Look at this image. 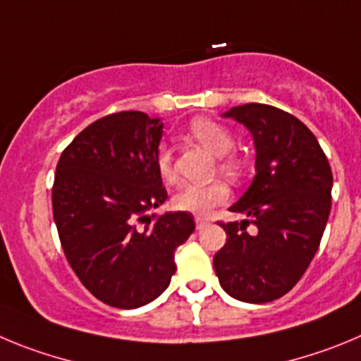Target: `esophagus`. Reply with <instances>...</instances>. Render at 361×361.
Here are the masks:
<instances>
[{"instance_id":"obj_1","label":"esophagus","mask_w":361,"mask_h":361,"mask_svg":"<svg viewBox=\"0 0 361 361\" xmlns=\"http://www.w3.org/2000/svg\"><path fill=\"white\" fill-rule=\"evenodd\" d=\"M209 225V219H204V217H201V216H196V226L197 228H204V226Z\"/></svg>"}]
</instances>
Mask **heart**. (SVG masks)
<instances>
[{
  "label": "heart",
  "instance_id": "1",
  "mask_svg": "<svg viewBox=\"0 0 361 361\" xmlns=\"http://www.w3.org/2000/svg\"><path fill=\"white\" fill-rule=\"evenodd\" d=\"M188 131L194 136L197 144L203 145L207 151L219 158V171L228 174V176H239L243 171V160L235 154H226L233 147V136L223 124L210 118H196L190 122ZM154 164L157 171L165 181L174 180V165H173V151L167 145H160L154 154ZM230 197V190L223 181H212V183H187L178 188L174 194L173 203L178 210L183 212L209 214L216 204L225 203Z\"/></svg>",
  "mask_w": 361,
  "mask_h": 361
}]
</instances>
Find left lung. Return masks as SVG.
Masks as SVG:
<instances>
[{
    "label": "left lung",
    "mask_w": 361,
    "mask_h": 361,
    "mask_svg": "<svg viewBox=\"0 0 361 361\" xmlns=\"http://www.w3.org/2000/svg\"><path fill=\"white\" fill-rule=\"evenodd\" d=\"M245 126L255 145V176L230 207L250 221L223 223L226 243L214 255L221 288L241 302L281 298L317 253L331 212L333 173L313 133L282 109L245 104L223 113Z\"/></svg>",
    "instance_id": "1"
}]
</instances>
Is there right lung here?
<instances>
[{"instance_id":"1","label":"right lung","mask_w":361,"mask_h":361,"mask_svg":"<svg viewBox=\"0 0 361 361\" xmlns=\"http://www.w3.org/2000/svg\"><path fill=\"white\" fill-rule=\"evenodd\" d=\"M161 118L104 116L63 151L51 188L64 255L86 290L108 306L136 310L160 297L174 252L194 232L192 214L149 216L167 200L154 154Z\"/></svg>"}]
</instances>
